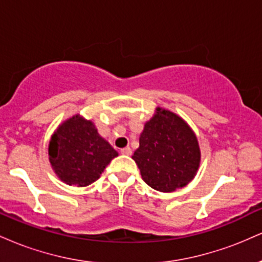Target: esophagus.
<instances>
[{
    "mask_svg": "<svg viewBox=\"0 0 262 262\" xmlns=\"http://www.w3.org/2000/svg\"><path fill=\"white\" fill-rule=\"evenodd\" d=\"M121 154L123 155H132V149L127 146V148H123L121 149Z\"/></svg>",
    "mask_w": 262,
    "mask_h": 262,
    "instance_id": "1",
    "label": "esophagus"
}]
</instances>
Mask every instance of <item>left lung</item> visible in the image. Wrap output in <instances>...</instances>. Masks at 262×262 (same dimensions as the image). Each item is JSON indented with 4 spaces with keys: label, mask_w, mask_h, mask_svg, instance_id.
I'll use <instances>...</instances> for the list:
<instances>
[{
    "label": "left lung",
    "mask_w": 262,
    "mask_h": 262,
    "mask_svg": "<svg viewBox=\"0 0 262 262\" xmlns=\"http://www.w3.org/2000/svg\"><path fill=\"white\" fill-rule=\"evenodd\" d=\"M132 158L150 187L173 192L194 179L201 150L196 134L187 123L171 111L158 107L144 125L139 148Z\"/></svg>",
    "instance_id": "8db88e82"
}]
</instances>
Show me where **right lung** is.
Wrapping results in <instances>:
<instances>
[{"label":"right lung","mask_w":262,"mask_h":262,"mask_svg":"<svg viewBox=\"0 0 262 262\" xmlns=\"http://www.w3.org/2000/svg\"><path fill=\"white\" fill-rule=\"evenodd\" d=\"M49 161L56 176L66 185L85 187L100 179L112 159L118 156L98 134L92 121L80 114L66 119L49 141Z\"/></svg>","instance_id":"add662e5"}]
</instances>
